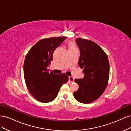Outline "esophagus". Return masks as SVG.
Segmentation results:
<instances>
[{
  "instance_id": "34e87169",
  "label": "esophagus",
  "mask_w": 131,
  "mask_h": 131,
  "mask_svg": "<svg viewBox=\"0 0 131 131\" xmlns=\"http://www.w3.org/2000/svg\"><path fill=\"white\" fill-rule=\"evenodd\" d=\"M69 81L73 82L74 81V78L73 77H69Z\"/></svg>"
}]
</instances>
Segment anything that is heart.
<instances>
[{
	"instance_id": "b5f03b06",
	"label": "heart",
	"mask_w": 131,
	"mask_h": 131,
	"mask_svg": "<svg viewBox=\"0 0 131 131\" xmlns=\"http://www.w3.org/2000/svg\"><path fill=\"white\" fill-rule=\"evenodd\" d=\"M74 49H77L75 42H74L73 41H70L68 42V50H74Z\"/></svg>"
}]
</instances>
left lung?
Returning <instances> with one entry per match:
<instances>
[{
    "mask_svg": "<svg viewBox=\"0 0 131 131\" xmlns=\"http://www.w3.org/2000/svg\"><path fill=\"white\" fill-rule=\"evenodd\" d=\"M76 42L80 51L79 66L84 77L75 79L79 85L74 92L76 100L84 104L97 100L106 89L109 78V62L107 54L96 42L78 38Z\"/></svg>",
    "mask_w": 131,
    "mask_h": 131,
    "instance_id": "left-lung-1",
    "label": "left lung"
}]
</instances>
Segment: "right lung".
<instances>
[{"label":"right lung","mask_w":131,"mask_h":131,"mask_svg":"<svg viewBox=\"0 0 131 131\" xmlns=\"http://www.w3.org/2000/svg\"><path fill=\"white\" fill-rule=\"evenodd\" d=\"M67 38L42 39L38 41L26 54L23 66L25 80L30 93L37 101L49 103L54 100L63 84L68 81L65 74L49 73L47 67L53 59L54 50Z\"/></svg>","instance_id":"right-lung-1"}]
</instances>
